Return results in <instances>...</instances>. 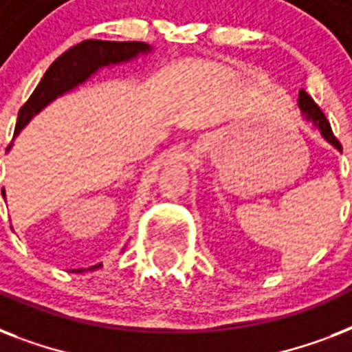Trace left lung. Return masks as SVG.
Listing matches in <instances>:
<instances>
[{
	"label": "left lung",
	"instance_id": "8db88e82",
	"mask_svg": "<svg viewBox=\"0 0 352 352\" xmlns=\"http://www.w3.org/2000/svg\"><path fill=\"white\" fill-rule=\"evenodd\" d=\"M298 104H300V109L301 113L305 115L307 120H311L314 126L322 131L323 138H327L329 142L336 146L338 149H342V144L336 137H334L333 129H331V124H329L327 117H325V113L322 111V107L318 106L316 102L312 100V96L307 93V91L301 89L300 91V98H298Z\"/></svg>",
	"mask_w": 352,
	"mask_h": 352
}]
</instances>
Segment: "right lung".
<instances>
[{"label":"right lung","instance_id":"add662e5","mask_svg":"<svg viewBox=\"0 0 352 352\" xmlns=\"http://www.w3.org/2000/svg\"><path fill=\"white\" fill-rule=\"evenodd\" d=\"M146 51H149V47L142 41L84 40L73 45L52 62L40 84L36 85V89L29 96V100L19 107L14 133L21 131V127L34 117L36 113L41 111L49 102L63 95L65 91L73 89L74 85L82 84L98 67L109 65V63L126 62V60L137 56L138 52ZM98 267L102 265H95L89 270H95ZM84 270L85 268H78L74 272H84Z\"/></svg>","mask_w":352,"mask_h":352}]
</instances>
